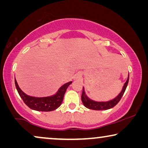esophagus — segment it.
Listing matches in <instances>:
<instances>
[{
	"instance_id": "esophagus-1",
	"label": "esophagus",
	"mask_w": 148,
	"mask_h": 148,
	"mask_svg": "<svg viewBox=\"0 0 148 148\" xmlns=\"http://www.w3.org/2000/svg\"><path fill=\"white\" fill-rule=\"evenodd\" d=\"M80 77H81V76L79 75H76L75 77V79H79Z\"/></svg>"
}]
</instances>
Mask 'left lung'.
Masks as SVG:
<instances>
[{
  "label": "left lung",
  "mask_w": 148,
  "mask_h": 148,
  "mask_svg": "<svg viewBox=\"0 0 148 148\" xmlns=\"http://www.w3.org/2000/svg\"><path fill=\"white\" fill-rule=\"evenodd\" d=\"M129 77L128 76L127 82L125 83L124 86H123V90L121 91V92L114 99H113L112 100L108 101V102H95L90 100L88 96L86 95L85 93L84 88H83V92L82 94V101L83 104L86 108L89 109H92V110H108V109L112 108L113 107L116 106V105L119 102V101L121 100V98L124 94L126 90L127 85H128L129 82Z\"/></svg>",
  "instance_id": "8db88e82"
}]
</instances>
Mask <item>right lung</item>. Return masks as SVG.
Listing matches in <instances>:
<instances>
[{
    "mask_svg": "<svg viewBox=\"0 0 148 148\" xmlns=\"http://www.w3.org/2000/svg\"><path fill=\"white\" fill-rule=\"evenodd\" d=\"M71 83L72 82H70L64 84L60 87L57 93L54 96L45 97V98H35V97L27 96L22 92L18 86L17 81L15 79L16 88L24 103L29 108L37 111H43V112H49L56 110L60 106L63 100L64 95L65 94L66 89L70 84H71Z\"/></svg>",
    "mask_w": 148,
    "mask_h": 148,
    "instance_id": "right-lung-1",
    "label": "right lung"
}]
</instances>
